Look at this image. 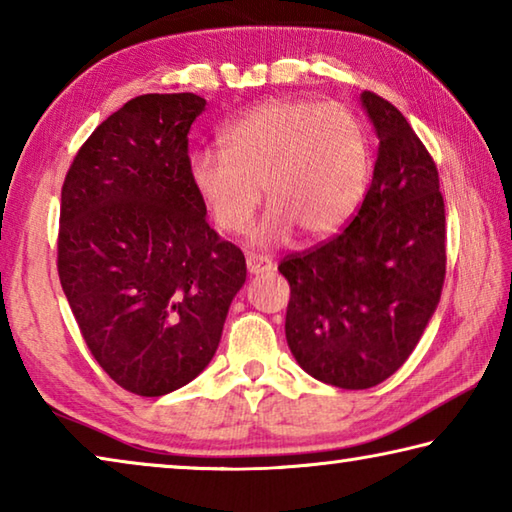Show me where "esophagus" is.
Instances as JSON below:
<instances>
[{
    "label": "esophagus",
    "instance_id": "34e87169",
    "mask_svg": "<svg viewBox=\"0 0 512 512\" xmlns=\"http://www.w3.org/2000/svg\"><path fill=\"white\" fill-rule=\"evenodd\" d=\"M246 266H248V273L250 275H259V273H268L273 271V262L264 255H248L246 257Z\"/></svg>",
    "mask_w": 512,
    "mask_h": 512
}]
</instances>
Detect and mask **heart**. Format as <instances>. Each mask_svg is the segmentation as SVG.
I'll return each instance as SVG.
<instances>
[{"label": "heart", "mask_w": 512, "mask_h": 512, "mask_svg": "<svg viewBox=\"0 0 512 512\" xmlns=\"http://www.w3.org/2000/svg\"><path fill=\"white\" fill-rule=\"evenodd\" d=\"M223 153L196 151L189 180L212 221L230 235L248 228L259 201L271 205L250 235L253 246L341 232L359 212L372 176L363 119L339 101L259 103L221 135Z\"/></svg>", "instance_id": "heart-1"}]
</instances>
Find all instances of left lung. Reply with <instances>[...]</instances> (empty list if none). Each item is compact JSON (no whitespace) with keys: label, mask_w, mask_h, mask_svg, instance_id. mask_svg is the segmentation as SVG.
<instances>
[{"label":"left lung","mask_w":512,"mask_h":512,"mask_svg":"<svg viewBox=\"0 0 512 512\" xmlns=\"http://www.w3.org/2000/svg\"><path fill=\"white\" fill-rule=\"evenodd\" d=\"M379 140L357 216L341 235L280 264L284 332L300 368L361 391L409 359L445 282V201L429 151L393 103L361 92Z\"/></svg>","instance_id":"1"}]
</instances>
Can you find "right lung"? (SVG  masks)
Listing matches in <instances>:
<instances>
[{
  "label": "right lung",
  "instance_id": "1",
  "mask_svg": "<svg viewBox=\"0 0 512 512\" xmlns=\"http://www.w3.org/2000/svg\"><path fill=\"white\" fill-rule=\"evenodd\" d=\"M192 92L142 94L97 126L60 194L58 275L85 343L121 388L178 391L219 348L244 253L189 180Z\"/></svg>",
  "mask_w": 512,
  "mask_h": 512
}]
</instances>
